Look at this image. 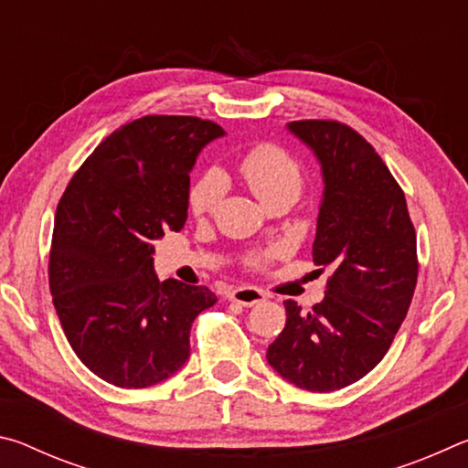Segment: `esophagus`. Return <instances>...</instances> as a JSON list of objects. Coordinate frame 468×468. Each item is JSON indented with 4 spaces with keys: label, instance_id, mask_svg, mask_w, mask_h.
Returning <instances> with one entry per match:
<instances>
[{
    "label": "esophagus",
    "instance_id": "34e87169",
    "mask_svg": "<svg viewBox=\"0 0 468 468\" xmlns=\"http://www.w3.org/2000/svg\"><path fill=\"white\" fill-rule=\"evenodd\" d=\"M229 299L235 301V303L243 305V307H251L256 303H262L266 295L256 287H237L231 292H229Z\"/></svg>",
    "mask_w": 468,
    "mask_h": 468
}]
</instances>
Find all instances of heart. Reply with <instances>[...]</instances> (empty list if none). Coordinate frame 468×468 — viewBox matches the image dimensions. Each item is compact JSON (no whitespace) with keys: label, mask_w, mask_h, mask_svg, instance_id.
Returning <instances> with one entry per match:
<instances>
[{"label":"heart","mask_w":468,"mask_h":468,"mask_svg":"<svg viewBox=\"0 0 468 468\" xmlns=\"http://www.w3.org/2000/svg\"><path fill=\"white\" fill-rule=\"evenodd\" d=\"M243 179L260 202L268 200L276 194H299L301 187V167L295 158H291L284 150L272 144H262L251 148L243 156L239 165ZM225 184L218 173L204 176L189 192V210L196 217L210 215L217 208V204L223 196ZM260 258H253V264H258Z\"/></svg>","instance_id":"b5f03b06"}]
</instances>
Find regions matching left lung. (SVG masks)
Instances as JSON below:
<instances>
[{"label":"left lung","instance_id":"8db88e82","mask_svg":"<svg viewBox=\"0 0 468 468\" xmlns=\"http://www.w3.org/2000/svg\"><path fill=\"white\" fill-rule=\"evenodd\" d=\"M322 173L314 262L332 276L310 314L284 301L287 324L268 346L289 384L332 392L357 382L390 348L417 284L407 200L376 148L338 122L287 123Z\"/></svg>","mask_w":468,"mask_h":468}]
</instances>
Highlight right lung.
<instances>
[{
    "mask_svg": "<svg viewBox=\"0 0 468 468\" xmlns=\"http://www.w3.org/2000/svg\"><path fill=\"white\" fill-rule=\"evenodd\" d=\"M220 125L148 115L94 148L63 192L49 258L55 312L74 353L120 388L161 384L189 359L215 292L154 274V241L187 220L189 173Z\"/></svg>",
    "mask_w": 468,
    "mask_h": 468,
    "instance_id": "obj_1",
    "label": "right lung"
}]
</instances>
